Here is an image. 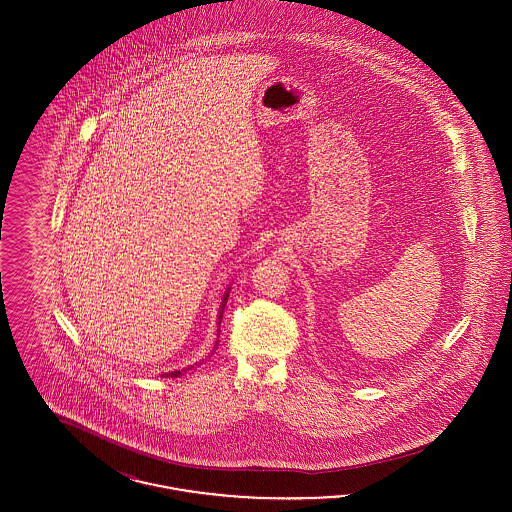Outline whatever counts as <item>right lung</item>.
I'll use <instances>...</instances> for the list:
<instances>
[{"mask_svg": "<svg viewBox=\"0 0 512 512\" xmlns=\"http://www.w3.org/2000/svg\"><path fill=\"white\" fill-rule=\"evenodd\" d=\"M228 297V295H226ZM226 297H224V301H226ZM219 318H222V311H220ZM171 376H180V370H174V372H171Z\"/></svg>", "mask_w": 512, "mask_h": 512, "instance_id": "1", "label": "right lung"}]
</instances>
